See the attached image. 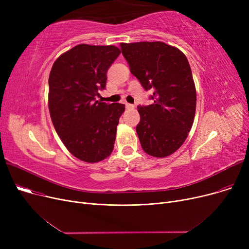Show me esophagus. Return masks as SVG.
Segmentation results:
<instances>
[{"mask_svg": "<svg viewBox=\"0 0 249 249\" xmlns=\"http://www.w3.org/2000/svg\"><path fill=\"white\" fill-rule=\"evenodd\" d=\"M125 106H126V108H127L128 110H130V109H134V105H132V104L125 103Z\"/></svg>", "mask_w": 249, "mask_h": 249, "instance_id": "esophagus-1", "label": "esophagus"}]
</instances>
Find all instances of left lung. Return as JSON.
<instances>
[{
    "label": "left lung",
    "mask_w": 249,
    "mask_h": 249,
    "mask_svg": "<svg viewBox=\"0 0 249 249\" xmlns=\"http://www.w3.org/2000/svg\"><path fill=\"white\" fill-rule=\"evenodd\" d=\"M120 46L130 71L145 90H153V103L137 107L141 147L154 158H165L181 146L193 126L197 96L190 63L179 49L160 41Z\"/></svg>",
    "instance_id": "left-lung-1"
}]
</instances>
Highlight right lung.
<instances>
[{
  "label": "right lung",
  "mask_w": 249,
  "mask_h": 249,
  "mask_svg": "<svg viewBox=\"0 0 249 249\" xmlns=\"http://www.w3.org/2000/svg\"><path fill=\"white\" fill-rule=\"evenodd\" d=\"M114 45L80 44L61 54L49 74L48 107L55 131L68 150L86 162H98L114 149L125 105L96 101L106 88L107 71L119 56Z\"/></svg>",
  "instance_id": "right-lung-1"
}]
</instances>
